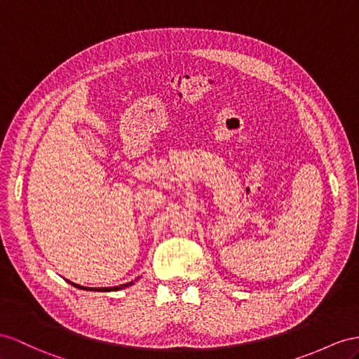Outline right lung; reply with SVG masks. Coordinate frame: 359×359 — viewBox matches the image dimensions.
<instances>
[{"mask_svg":"<svg viewBox=\"0 0 359 359\" xmlns=\"http://www.w3.org/2000/svg\"><path fill=\"white\" fill-rule=\"evenodd\" d=\"M69 282V280H68ZM71 285H74V287H77V288H81V290H92V291H118V290H123V288H126V287H128V285H132L133 282H130V283H124V285H119V287H112V288H86V287H80V285H77V283H72V282H69Z\"/></svg>","mask_w":359,"mask_h":359,"instance_id":"add662e5","label":"right lung"}]
</instances>
